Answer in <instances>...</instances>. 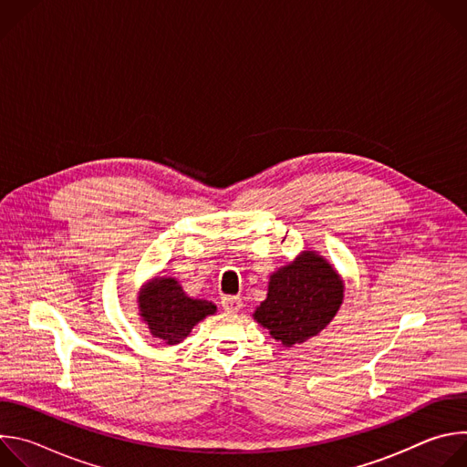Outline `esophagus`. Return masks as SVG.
<instances>
[{
	"mask_svg": "<svg viewBox=\"0 0 467 467\" xmlns=\"http://www.w3.org/2000/svg\"><path fill=\"white\" fill-rule=\"evenodd\" d=\"M222 306L227 310V312H238L242 308V299L238 296H225L222 299Z\"/></svg>",
	"mask_w": 467,
	"mask_h": 467,
	"instance_id": "1",
	"label": "esophagus"
}]
</instances>
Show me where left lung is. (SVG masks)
Returning <instances> with one entry per match:
<instances>
[{
	"instance_id": "1",
	"label": "left lung",
	"mask_w": 467,
	"mask_h": 467,
	"mask_svg": "<svg viewBox=\"0 0 467 467\" xmlns=\"http://www.w3.org/2000/svg\"><path fill=\"white\" fill-rule=\"evenodd\" d=\"M344 301V281L316 251H303L272 274L268 297L253 317L270 335L292 348L321 332Z\"/></svg>"
}]
</instances>
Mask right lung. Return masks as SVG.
I'll list each match as a JSON object with an SVG mask.
<instances>
[{"instance_id":"1","label":"right lung","mask_w":467,"mask_h":467,"mask_svg":"<svg viewBox=\"0 0 467 467\" xmlns=\"http://www.w3.org/2000/svg\"><path fill=\"white\" fill-rule=\"evenodd\" d=\"M139 310L150 332L168 346L182 342L202 319L216 312V305L192 299L173 277H155L139 296Z\"/></svg>"}]
</instances>
